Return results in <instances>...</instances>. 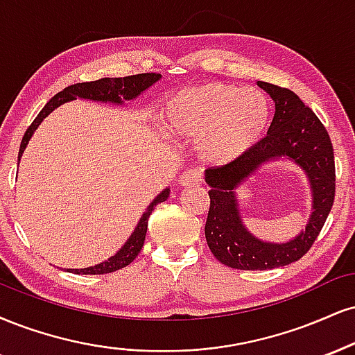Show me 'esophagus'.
Returning <instances> with one entry per match:
<instances>
[{
    "label": "esophagus",
    "mask_w": 355,
    "mask_h": 355,
    "mask_svg": "<svg viewBox=\"0 0 355 355\" xmlns=\"http://www.w3.org/2000/svg\"><path fill=\"white\" fill-rule=\"evenodd\" d=\"M178 183H180V187H196L202 183V177H200L198 172H195V170H185L180 175V178H178Z\"/></svg>",
    "instance_id": "34e87169"
}]
</instances>
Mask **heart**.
I'll return each instance as SVG.
<instances>
[{
	"instance_id": "b5f03b06",
	"label": "heart",
	"mask_w": 355,
	"mask_h": 355,
	"mask_svg": "<svg viewBox=\"0 0 355 355\" xmlns=\"http://www.w3.org/2000/svg\"><path fill=\"white\" fill-rule=\"evenodd\" d=\"M271 122L270 97L259 89L211 83L185 89L166 101L164 129L191 142L203 164L221 166L246 155Z\"/></svg>"
}]
</instances>
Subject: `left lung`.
I'll list each match as a JSON object with an SVG mask.
<instances>
[{"label":"left lung","instance_id":"1","mask_svg":"<svg viewBox=\"0 0 355 355\" xmlns=\"http://www.w3.org/2000/svg\"><path fill=\"white\" fill-rule=\"evenodd\" d=\"M275 101V117L268 134L256 147L233 164L208 168L205 182L210 187L205 236L220 263L234 270L264 271L301 259L318 238L334 203V148L326 127L293 91L258 80ZM281 158L291 159L306 173L313 195V208L306 228L286 243L259 241L241 220L236 190L263 164Z\"/></svg>","mask_w":355,"mask_h":355}]
</instances>
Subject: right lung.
I'll use <instances>...</instances> for the list:
<instances>
[{
    "label": "right lung",
    "instance_id": "1",
    "mask_svg": "<svg viewBox=\"0 0 355 355\" xmlns=\"http://www.w3.org/2000/svg\"><path fill=\"white\" fill-rule=\"evenodd\" d=\"M160 79H162L160 74H155V72H145V74L127 76V78H104L99 80H92V83L72 84L69 87L62 89L61 92L55 94L53 99L44 105V109L37 114V117L34 119L31 125L28 127L26 134H24L23 140H21L18 160H21L23 152L26 150L29 144V139H31L37 127L41 125V122L44 121V119L48 117L54 109H58L59 105L66 104V102L76 101L78 97L79 99L105 102V104L110 102V104L122 105L123 101L135 99V97H139L140 94L147 91L150 85H153ZM168 195H170V189H165L152 200V203L148 205L147 210L144 211L142 216H140L139 223H137L135 230L129 236V240L123 243V246L114 256H110V258L105 259V261L96 264V266L83 268V270H67V271L74 272V275H107V272L122 270V268H125L127 264H130L144 246L145 234H147L148 216H150V213L153 211V208H155L157 205L165 202V200L168 198Z\"/></svg>",
    "mask_w": 355,
    "mask_h": 355
}]
</instances>
